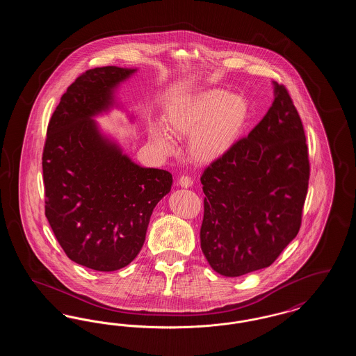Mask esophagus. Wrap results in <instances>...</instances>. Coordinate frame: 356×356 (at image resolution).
<instances>
[{
    "instance_id": "1",
    "label": "esophagus",
    "mask_w": 356,
    "mask_h": 356,
    "mask_svg": "<svg viewBox=\"0 0 356 356\" xmlns=\"http://www.w3.org/2000/svg\"><path fill=\"white\" fill-rule=\"evenodd\" d=\"M193 184V180L189 177V176H181L179 179V186H183V188H189Z\"/></svg>"
}]
</instances>
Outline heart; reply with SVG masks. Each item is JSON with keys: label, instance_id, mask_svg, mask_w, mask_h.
<instances>
[{"label": "heart", "instance_id": "obj_1", "mask_svg": "<svg viewBox=\"0 0 356 356\" xmlns=\"http://www.w3.org/2000/svg\"><path fill=\"white\" fill-rule=\"evenodd\" d=\"M245 119L247 104L240 96L211 89L170 104L164 125L173 135L189 136L186 149L192 160L212 163L235 144ZM151 138L160 149H172L170 135L161 127H151Z\"/></svg>", "mask_w": 356, "mask_h": 356}]
</instances>
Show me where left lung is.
Wrapping results in <instances>:
<instances>
[{
	"mask_svg": "<svg viewBox=\"0 0 356 356\" xmlns=\"http://www.w3.org/2000/svg\"><path fill=\"white\" fill-rule=\"evenodd\" d=\"M266 116L200 177L202 251L222 276L270 267L302 225L309 160L305 128L283 84Z\"/></svg>",
	"mask_w": 356,
	"mask_h": 356,
	"instance_id": "1",
	"label": "left lung"
}]
</instances>
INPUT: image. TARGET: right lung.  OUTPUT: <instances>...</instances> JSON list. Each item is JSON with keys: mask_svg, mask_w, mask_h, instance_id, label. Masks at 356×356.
<instances>
[{"mask_svg": "<svg viewBox=\"0 0 356 356\" xmlns=\"http://www.w3.org/2000/svg\"><path fill=\"white\" fill-rule=\"evenodd\" d=\"M135 70L88 69L69 85L48 124L45 216L69 259L95 271H116L135 259L153 208L172 186L168 170L138 167L92 120Z\"/></svg>", "mask_w": 356, "mask_h": 356, "instance_id": "1", "label": "right lung"}]
</instances>
